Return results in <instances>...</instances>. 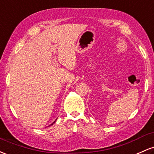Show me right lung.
<instances>
[{
  "label": "right lung",
  "mask_w": 154,
  "mask_h": 154,
  "mask_svg": "<svg viewBox=\"0 0 154 154\" xmlns=\"http://www.w3.org/2000/svg\"><path fill=\"white\" fill-rule=\"evenodd\" d=\"M56 120H57V119H56ZM56 120H55V121H54V122H53V123H52V124L51 125H50V126H52V124H54V123H55V121H56Z\"/></svg>",
  "instance_id": "add662e5"
}]
</instances>
